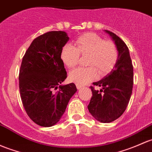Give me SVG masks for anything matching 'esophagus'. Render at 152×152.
Wrapping results in <instances>:
<instances>
[{
  "instance_id": "1",
  "label": "esophagus",
  "mask_w": 152,
  "mask_h": 152,
  "mask_svg": "<svg viewBox=\"0 0 152 152\" xmlns=\"http://www.w3.org/2000/svg\"><path fill=\"white\" fill-rule=\"evenodd\" d=\"M76 87H77V89H79L82 88V87H83V86H82V85H81V84H76Z\"/></svg>"
}]
</instances>
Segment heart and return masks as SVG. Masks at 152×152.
<instances>
[{
    "instance_id": "b5f03b06",
    "label": "heart",
    "mask_w": 152,
    "mask_h": 152,
    "mask_svg": "<svg viewBox=\"0 0 152 152\" xmlns=\"http://www.w3.org/2000/svg\"><path fill=\"white\" fill-rule=\"evenodd\" d=\"M76 47L65 44L61 51L62 60L68 68H73L79 63L80 55H88V67H80L70 72L69 79L76 84H87L97 75L107 74L114 68L118 60V50L112 41H105L95 33H89L76 39Z\"/></svg>"
}]
</instances>
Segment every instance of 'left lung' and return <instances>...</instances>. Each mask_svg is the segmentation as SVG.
Returning <instances> with one entry per match:
<instances>
[{
  "label": "left lung",
  "instance_id": "obj_1",
  "mask_svg": "<svg viewBox=\"0 0 152 152\" xmlns=\"http://www.w3.org/2000/svg\"><path fill=\"white\" fill-rule=\"evenodd\" d=\"M116 46L118 60L110 73L90 87L92 96L88 110L97 121L109 123L121 116L127 108L132 95L133 67L125 43L109 30H105ZM101 89L97 90V87Z\"/></svg>",
  "mask_w": 152,
  "mask_h": 152
}]
</instances>
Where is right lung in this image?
<instances>
[{
    "instance_id": "obj_1",
    "label": "right lung",
    "mask_w": 152,
    "mask_h": 152,
    "mask_svg": "<svg viewBox=\"0 0 152 152\" xmlns=\"http://www.w3.org/2000/svg\"><path fill=\"white\" fill-rule=\"evenodd\" d=\"M68 40L64 31L48 32L33 40L22 59L19 75L22 104L41 127L57 124L77 91L73 83L62 84L67 72L60 55Z\"/></svg>"
}]
</instances>
